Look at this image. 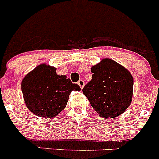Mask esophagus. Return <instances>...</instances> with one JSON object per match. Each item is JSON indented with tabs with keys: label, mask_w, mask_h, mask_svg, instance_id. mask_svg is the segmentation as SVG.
Instances as JSON below:
<instances>
[{
	"label": "esophagus",
	"mask_w": 159,
	"mask_h": 159,
	"mask_svg": "<svg viewBox=\"0 0 159 159\" xmlns=\"http://www.w3.org/2000/svg\"><path fill=\"white\" fill-rule=\"evenodd\" d=\"M78 85L81 88H83L84 86V81L83 80H80L78 81Z\"/></svg>",
	"instance_id": "1"
}]
</instances>
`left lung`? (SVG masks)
Returning <instances> with one entry per match:
<instances>
[{
    "label": "left lung",
    "instance_id": "1",
    "mask_svg": "<svg viewBox=\"0 0 159 159\" xmlns=\"http://www.w3.org/2000/svg\"><path fill=\"white\" fill-rule=\"evenodd\" d=\"M92 80L83 93L92 107L104 119L120 116L130 105L134 80L124 67L111 59L92 66Z\"/></svg>",
    "mask_w": 159,
    "mask_h": 159
}]
</instances>
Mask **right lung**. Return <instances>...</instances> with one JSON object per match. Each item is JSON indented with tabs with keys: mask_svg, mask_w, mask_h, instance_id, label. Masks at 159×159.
<instances>
[{
	"mask_svg": "<svg viewBox=\"0 0 159 159\" xmlns=\"http://www.w3.org/2000/svg\"><path fill=\"white\" fill-rule=\"evenodd\" d=\"M57 68L40 64L25 75L21 90L25 104L36 116L54 118L65 108L71 91H80L66 75H58Z\"/></svg>",
	"mask_w": 159,
	"mask_h": 159,
	"instance_id": "obj_1",
	"label": "right lung"
}]
</instances>
